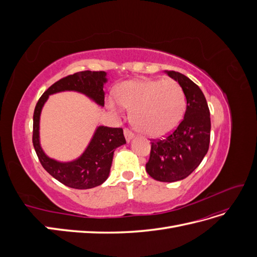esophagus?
I'll return each instance as SVG.
<instances>
[{
  "label": "esophagus",
  "instance_id": "obj_1",
  "mask_svg": "<svg viewBox=\"0 0 257 257\" xmlns=\"http://www.w3.org/2000/svg\"><path fill=\"white\" fill-rule=\"evenodd\" d=\"M124 136H125L126 142L128 143L131 139L134 137V133L131 130H128V128H124Z\"/></svg>",
  "mask_w": 257,
  "mask_h": 257
}]
</instances>
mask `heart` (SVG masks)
Listing matches in <instances>:
<instances>
[{"label": "heart", "instance_id": "b5f03b06", "mask_svg": "<svg viewBox=\"0 0 257 257\" xmlns=\"http://www.w3.org/2000/svg\"><path fill=\"white\" fill-rule=\"evenodd\" d=\"M118 103L132 110L134 125L147 136L170 133L183 118L186 99L181 85L172 79H134L121 83L114 92ZM108 106L119 110L114 100Z\"/></svg>", "mask_w": 257, "mask_h": 257}]
</instances>
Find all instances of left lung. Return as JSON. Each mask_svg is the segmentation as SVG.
Instances as JSON below:
<instances>
[{
  "mask_svg": "<svg viewBox=\"0 0 257 257\" xmlns=\"http://www.w3.org/2000/svg\"><path fill=\"white\" fill-rule=\"evenodd\" d=\"M181 85L186 98L184 118L164 139H152L146 170L161 182H175L190 176L205 158L210 143V111L203 91L181 73L166 71Z\"/></svg>",
  "mask_w": 257,
  "mask_h": 257,
  "instance_id": "left-lung-1",
  "label": "left lung"
}]
</instances>
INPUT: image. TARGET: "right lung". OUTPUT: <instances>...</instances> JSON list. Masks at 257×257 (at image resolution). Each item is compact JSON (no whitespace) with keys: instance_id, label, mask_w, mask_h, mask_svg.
<instances>
[{"instance_id":"1","label":"right lung","mask_w":257,"mask_h":257,"mask_svg":"<svg viewBox=\"0 0 257 257\" xmlns=\"http://www.w3.org/2000/svg\"><path fill=\"white\" fill-rule=\"evenodd\" d=\"M105 72L83 71L68 75L44 92L38 99L33 114V146L42 166L54 179L68 188L85 190L95 188L109 176L116 148L126 144L121 127L98 126L87 149L75 161L62 163L46 155L40 144V116L49 95L62 91H76L85 94L100 106H104Z\"/></svg>"}]
</instances>
